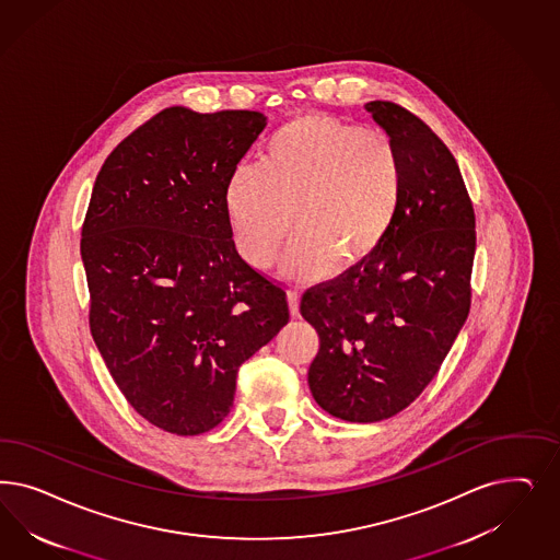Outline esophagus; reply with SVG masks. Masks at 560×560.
Returning <instances> with one entry per match:
<instances>
[{"instance_id":"34e87169","label":"esophagus","mask_w":560,"mask_h":560,"mask_svg":"<svg viewBox=\"0 0 560 560\" xmlns=\"http://www.w3.org/2000/svg\"><path fill=\"white\" fill-rule=\"evenodd\" d=\"M287 296H289L290 315H299V301H301V292H299L296 289H289Z\"/></svg>"}]
</instances>
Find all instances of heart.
I'll use <instances>...</instances> for the list:
<instances>
[{
  "instance_id": "1",
  "label": "heart",
  "mask_w": 560,
  "mask_h": 560,
  "mask_svg": "<svg viewBox=\"0 0 560 560\" xmlns=\"http://www.w3.org/2000/svg\"><path fill=\"white\" fill-rule=\"evenodd\" d=\"M406 164L392 133L308 113L271 133L259 164H241L224 206L236 252L270 268L294 229L287 257L292 278L361 266L396 226Z\"/></svg>"
}]
</instances>
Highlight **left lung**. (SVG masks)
<instances>
[{
  "instance_id": "8db88e82",
  "label": "left lung",
  "mask_w": 560,
  "mask_h": 560,
  "mask_svg": "<svg viewBox=\"0 0 560 560\" xmlns=\"http://www.w3.org/2000/svg\"><path fill=\"white\" fill-rule=\"evenodd\" d=\"M364 108L401 150L404 203L380 252L301 299L319 334L311 394L348 422L392 418L433 381L468 319L476 253V214L450 148L401 105Z\"/></svg>"
}]
</instances>
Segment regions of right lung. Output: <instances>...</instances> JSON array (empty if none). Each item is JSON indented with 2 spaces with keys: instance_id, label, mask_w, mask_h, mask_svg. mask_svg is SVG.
Returning <instances> with one entry per match:
<instances>
[{
  "instance_id": "add662e5",
  "label": "right lung",
  "mask_w": 560,
  "mask_h": 560,
  "mask_svg": "<svg viewBox=\"0 0 560 560\" xmlns=\"http://www.w3.org/2000/svg\"><path fill=\"white\" fill-rule=\"evenodd\" d=\"M264 127L257 110L164 108L94 180L80 241L92 338L131 408L166 433L220 424L238 366L289 324L287 292L238 255L224 206Z\"/></svg>"
}]
</instances>
